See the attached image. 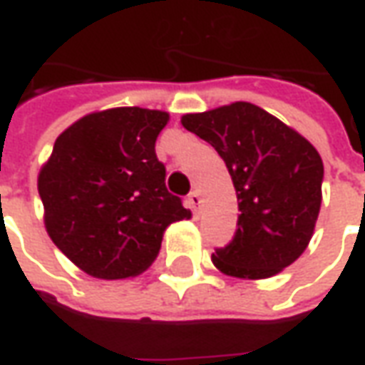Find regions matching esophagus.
Here are the masks:
<instances>
[{
    "instance_id": "34e87169",
    "label": "esophagus",
    "mask_w": 365,
    "mask_h": 365,
    "mask_svg": "<svg viewBox=\"0 0 365 365\" xmlns=\"http://www.w3.org/2000/svg\"><path fill=\"white\" fill-rule=\"evenodd\" d=\"M187 203H190L193 211H199V207H201V193L197 190L191 191L190 195H187Z\"/></svg>"
}]
</instances>
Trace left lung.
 <instances>
[{
    "instance_id": "left-lung-1",
    "label": "left lung",
    "mask_w": 365,
    "mask_h": 365,
    "mask_svg": "<svg viewBox=\"0 0 365 365\" xmlns=\"http://www.w3.org/2000/svg\"><path fill=\"white\" fill-rule=\"evenodd\" d=\"M182 125L219 152L238 199L235 238L217 248L222 274L262 279L305 252L322 201V160L297 130L246 101L183 115Z\"/></svg>"
}]
</instances>
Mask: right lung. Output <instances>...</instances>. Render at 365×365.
I'll use <instances>...</instances> for the list:
<instances>
[{"label":"right lung","instance_id":"right-lung-1","mask_svg":"<svg viewBox=\"0 0 365 365\" xmlns=\"http://www.w3.org/2000/svg\"><path fill=\"white\" fill-rule=\"evenodd\" d=\"M168 113L117 107L90 113L56 138L38 174L52 242L99 279L138 275L156 260L164 230L190 219L166 187L154 144Z\"/></svg>","mask_w":365,"mask_h":365}]
</instances>
